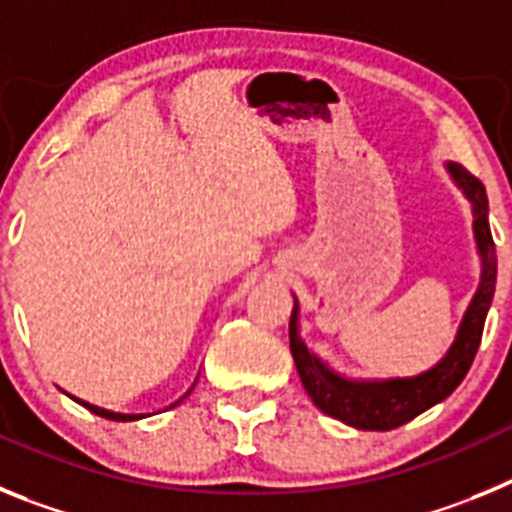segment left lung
<instances>
[{
  "instance_id": "left-lung-1",
  "label": "left lung",
  "mask_w": 512,
  "mask_h": 512,
  "mask_svg": "<svg viewBox=\"0 0 512 512\" xmlns=\"http://www.w3.org/2000/svg\"><path fill=\"white\" fill-rule=\"evenodd\" d=\"M446 169L472 202L474 238H477L479 256H482V279H479V289L467 315L461 320L459 336L441 364H436L431 372L420 374V377L351 382V379L330 372L318 356L307 351V346L297 336V305L289 318V348H292V359H295L307 395L325 415L361 428V431H392L397 425H405L415 415L433 408L436 402L446 400L459 387L461 379L467 377L479 343H482V330H485V318L492 295H495L497 279L495 241H492L490 220H487V192L485 184L461 164H446Z\"/></svg>"
}]
</instances>
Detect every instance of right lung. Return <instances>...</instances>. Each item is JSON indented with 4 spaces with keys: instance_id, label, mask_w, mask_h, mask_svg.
I'll return each mask as SVG.
<instances>
[{
    "instance_id": "obj_1",
    "label": "right lung",
    "mask_w": 512,
    "mask_h": 512,
    "mask_svg": "<svg viewBox=\"0 0 512 512\" xmlns=\"http://www.w3.org/2000/svg\"><path fill=\"white\" fill-rule=\"evenodd\" d=\"M187 395H189V392H187ZM187 395H184V397H187ZM184 397H182V400H184ZM74 400H76V397H74ZM182 400H179V402H182ZM179 402H174V405H179ZM81 405H84V408H87V410H92L94 415H99V418H107V420H122V423H128V420H140V418H143V415L110 413V410H102V408H97V405H89V402H81ZM174 405H171V408H174Z\"/></svg>"
}]
</instances>
